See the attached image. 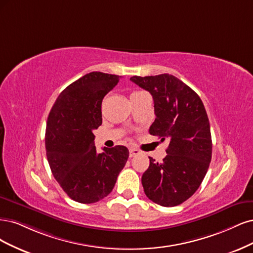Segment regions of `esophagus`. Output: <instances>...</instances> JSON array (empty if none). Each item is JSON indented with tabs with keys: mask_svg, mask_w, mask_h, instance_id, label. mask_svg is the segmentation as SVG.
Wrapping results in <instances>:
<instances>
[{
	"mask_svg": "<svg viewBox=\"0 0 253 253\" xmlns=\"http://www.w3.org/2000/svg\"><path fill=\"white\" fill-rule=\"evenodd\" d=\"M141 153V151L138 150V149H136V148H130L129 149V157L130 158H133V157H135V156H138V154Z\"/></svg>",
	"mask_w": 253,
	"mask_h": 253,
	"instance_id": "obj_1",
	"label": "esophagus"
}]
</instances>
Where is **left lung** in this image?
I'll return each mask as SVG.
<instances>
[{
	"instance_id": "left-lung-1",
	"label": "left lung",
	"mask_w": 253,
	"mask_h": 253,
	"mask_svg": "<svg viewBox=\"0 0 253 253\" xmlns=\"http://www.w3.org/2000/svg\"><path fill=\"white\" fill-rule=\"evenodd\" d=\"M150 92L156 120L149 133L169 140L162 163L150 159L142 176L147 198L164 207L177 206L198 190L212 154L210 125L200 96L172 75L131 77Z\"/></svg>"
}]
</instances>
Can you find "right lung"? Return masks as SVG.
I'll use <instances>...</instances> for the list:
<instances>
[{"label": "right lung", "instance_id": "obj_1", "mask_svg": "<svg viewBox=\"0 0 253 253\" xmlns=\"http://www.w3.org/2000/svg\"><path fill=\"white\" fill-rule=\"evenodd\" d=\"M100 71L87 73L55 100L47 120L46 156L54 178L73 201L99 202L112 191L129 157L125 146L97 153L93 130L102 125V101L120 81Z\"/></svg>", "mask_w": 253, "mask_h": 253}]
</instances>
